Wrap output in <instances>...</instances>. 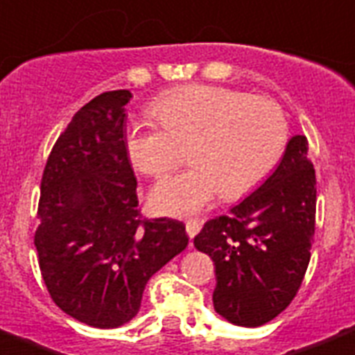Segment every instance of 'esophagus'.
Returning <instances> with one entry per match:
<instances>
[{"label":"esophagus","mask_w":355,"mask_h":355,"mask_svg":"<svg viewBox=\"0 0 355 355\" xmlns=\"http://www.w3.org/2000/svg\"><path fill=\"white\" fill-rule=\"evenodd\" d=\"M202 229V223L198 221V219H188L187 221V233H188V237L190 239H194L198 235V231Z\"/></svg>","instance_id":"obj_1"}]
</instances>
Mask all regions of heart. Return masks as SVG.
I'll list each match as a JSON object with an SVG mask.
<instances>
[{"label": "heart", "mask_w": 355, "mask_h": 355, "mask_svg": "<svg viewBox=\"0 0 355 355\" xmlns=\"http://www.w3.org/2000/svg\"><path fill=\"white\" fill-rule=\"evenodd\" d=\"M151 114L159 122L136 120L124 132L134 167L163 178L184 159L190 146L194 167L167 178L151 192L161 216L187 218L206 209L221 194L245 196L272 175L286 153L289 124L274 98L221 85L175 87L159 95Z\"/></svg>", "instance_id": "heart-1"}]
</instances>
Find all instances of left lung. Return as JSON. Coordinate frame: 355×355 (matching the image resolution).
Returning <instances> with one entry per match:
<instances>
[{"instance_id": "8db88e82", "label": "left lung", "mask_w": 355, "mask_h": 355, "mask_svg": "<svg viewBox=\"0 0 355 355\" xmlns=\"http://www.w3.org/2000/svg\"><path fill=\"white\" fill-rule=\"evenodd\" d=\"M307 137L293 136L264 184L209 219L194 247L216 264L214 309L237 327H262L293 301L311 260L317 178Z\"/></svg>"}]
</instances>
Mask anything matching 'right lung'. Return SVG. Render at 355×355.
<instances>
[{"instance_id": "1", "label": "right lung", "mask_w": 355, "mask_h": 355, "mask_svg": "<svg viewBox=\"0 0 355 355\" xmlns=\"http://www.w3.org/2000/svg\"><path fill=\"white\" fill-rule=\"evenodd\" d=\"M128 89L89 101L46 161L35 233L52 301L79 322L116 329L139 311L149 278L188 245L184 223L144 219L124 132Z\"/></svg>"}]
</instances>
